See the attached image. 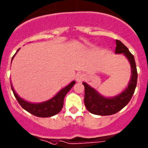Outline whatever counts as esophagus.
<instances>
[{
  "label": "esophagus",
  "mask_w": 148,
  "mask_h": 148,
  "mask_svg": "<svg viewBox=\"0 0 148 148\" xmlns=\"http://www.w3.org/2000/svg\"><path fill=\"white\" fill-rule=\"evenodd\" d=\"M85 75L83 74H77V76H76V80L77 82H82L85 79Z\"/></svg>",
  "instance_id": "1"
}]
</instances>
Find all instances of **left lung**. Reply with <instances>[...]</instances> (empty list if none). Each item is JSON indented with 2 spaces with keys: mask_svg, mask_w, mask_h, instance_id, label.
Wrapping results in <instances>:
<instances>
[{
  "mask_svg": "<svg viewBox=\"0 0 148 148\" xmlns=\"http://www.w3.org/2000/svg\"><path fill=\"white\" fill-rule=\"evenodd\" d=\"M115 53L116 54L123 53L129 61L131 68L130 79L127 87L123 92L112 97H104L97 90L83 82V84L85 87V106L88 112L95 115H110L119 112L130 102L136 89L138 74L134 56L130 52L127 47L119 40H116Z\"/></svg>",
  "mask_w": 148,
  "mask_h": 148,
  "instance_id": "8db88e82",
  "label": "left lung"
}]
</instances>
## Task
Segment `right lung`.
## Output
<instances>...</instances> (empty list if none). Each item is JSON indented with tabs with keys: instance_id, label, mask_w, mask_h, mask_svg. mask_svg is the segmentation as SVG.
Here are the masks:
<instances>
[{
	"instance_id": "obj_1",
	"label": "right lung",
	"mask_w": 148,
	"mask_h": 148,
	"mask_svg": "<svg viewBox=\"0 0 148 148\" xmlns=\"http://www.w3.org/2000/svg\"><path fill=\"white\" fill-rule=\"evenodd\" d=\"M20 49V48H19ZM18 50V51H19ZM16 52V53H17ZM16 53H15L12 58V61L13 60L14 56H15ZM76 82L72 81L69 83L68 86L62 88L58 93L56 94L54 97H53L48 101H44L42 103H30L25 101L23 98L19 97L18 94L15 92L13 87L11 83V88H12V92H13L15 98L18 101L19 104L21 106V107L29 112L33 115H36L37 117H41V118H47V117H51L53 115L58 114L63 106V102L65 96L66 94L70 91V89L73 87Z\"/></svg>"
}]
</instances>
